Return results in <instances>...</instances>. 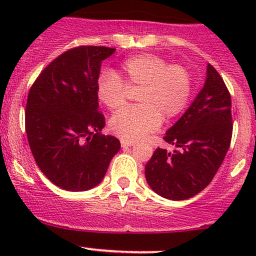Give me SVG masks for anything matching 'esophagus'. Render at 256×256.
<instances>
[{
  "label": "esophagus",
  "instance_id": "esophagus-1",
  "mask_svg": "<svg viewBox=\"0 0 256 256\" xmlns=\"http://www.w3.org/2000/svg\"><path fill=\"white\" fill-rule=\"evenodd\" d=\"M135 144L134 141H128V140H121V146L122 147H131Z\"/></svg>",
  "mask_w": 256,
  "mask_h": 256
}]
</instances>
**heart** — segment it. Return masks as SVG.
Returning a JSON list of instances; mask_svg holds the SVG:
<instances>
[{"instance_id":"heart-1","label":"heart","mask_w":256,"mask_h":256,"mask_svg":"<svg viewBox=\"0 0 256 256\" xmlns=\"http://www.w3.org/2000/svg\"><path fill=\"white\" fill-rule=\"evenodd\" d=\"M140 104L116 112L110 128L122 140H138L156 130L164 120L176 118L187 106L193 89L192 76L178 64L156 54H138L122 62L120 72L104 70L96 82V96L109 110L120 109L128 89H138Z\"/></svg>"}]
</instances>
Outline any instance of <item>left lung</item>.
Returning <instances> with one entry per match:
<instances>
[{"mask_svg": "<svg viewBox=\"0 0 256 256\" xmlns=\"http://www.w3.org/2000/svg\"><path fill=\"white\" fill-rule=\"evenodd\" d=\"M232 134L230 94L218 72L208 64L203 89L164 138L178 150L157 148L144 167L148 186L172 200L198 194L220 167Z\"/></svg>", "mask_w": 256, "mask_h": 256, "instance_id": "obj_1", "label": "left lung"}]
</instances>
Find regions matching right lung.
<instances>
[{"label": "right lung", "mask_w": 256, "mask_h": 256, "mask_svg": "<svg viewBox=\"0 0 256 256\" xmlns=\"http://www.w3.org/2000/svg\"><path fill=\"white\" fill-rule=\"evenodd\" d=\"M115 48L80 46L56 56L30 86L26 132L40 171L59 188L72 192L99 184L120 141L102 135L96 82L102 62Z\"/></svg>", "instance_id": "add662e5"}]
</instances>
